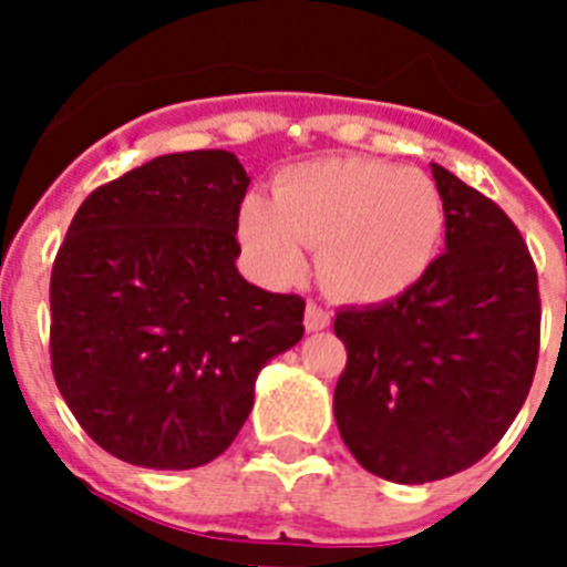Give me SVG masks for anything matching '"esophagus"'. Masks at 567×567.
Wrapping results in <instances>:
<instances>
[{
	"instance_id": "obj_1",
	"label": "esophagus",
	"mask_w": 567,
	"mask_h": 567,
	"mask_svg": "<svg viewBox=\"0 0 567 567\" xmlns=\"http://www.w3.org/2000/svg\"><path fill=\"white\" fill-rule=\"evenodd\" d=\"M307 332H320V329L329 327V312L320 303H315V300H309L307 303Z\"/></svg>"
}]
</instances>
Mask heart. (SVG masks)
<instances>
[{
	"instance_id": "obj_1",
	"label": "heart",
	"mask_w": 567,
	"mask_h": 567,
	"mask_svg": "<svg viewBox=\"0 0 567 567\" xmlns=\"http://www.w3.org/2000/svg\"><path fill=\"white\" fill-rule=\"evenodd\" d=\"M443 233L445 204L432 175L358 155L287 169L272 202L247 195L238 213L240 244L267 278H298L309 244L320 247L323 284L358 303L417 287Z\"/></svg>"
}]
</instances>
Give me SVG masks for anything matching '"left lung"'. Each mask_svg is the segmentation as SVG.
Instances as JSON below:
<instances>
[{
    "label": "left lung",
    "instance_id": "1",
    "mask_svg": "<svg viewBox=\"0 0 567 567\" xmlns=\"http://www.w3.org/2000/svg\"><path fill=\"white\" fill-rule=\"evenodd\" d=\"M445 252L417 287L340 309V437L365 471L403 485L452 477L503 440L539 354L537 267L497 204L432 164Z\"/></svg>",
    "mask_w": 567,
    "mask_h": 567
}]
</instances>
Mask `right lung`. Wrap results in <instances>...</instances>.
I'll return each instance as SVG.
<instances>
[{"mask_svg": "<svg viewBox=\"0 0 567 567\" xmlns=\"http://www.w3.org/2000/svg\"><path fill=\"white\" fill-rule=\"evenodd\" d=\"M249 178L227 150L158 155L93 189L50 272V363L104 452L198 468L252 412L255 378L303 338L298 295L240 278Z\"/></svg>", "mask_w": 567, "mask_h": 567, "instance_id": "right-lung-1", "label": "right lung"}]
</instances>
